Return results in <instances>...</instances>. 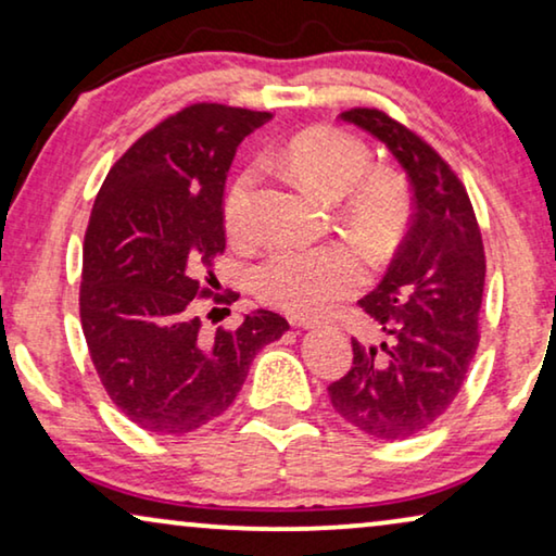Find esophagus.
I'll list each match as a JSON object with an SVG mask.
<instances>
[{"instance_id":"esophagus-1","label":"esophagus","mask_w":556,"mask_h":556,"mask_svg":"<svg viewBox=\"0 0 556 556\" xmlns=\"http://www.w3.org/2000/svg\"><path fill=\"white\" fill-rule=\"evenodd\" d=\"M295 326H301V329H316L318 321H314V318H299Z\"/></svg>"}]
</instances>
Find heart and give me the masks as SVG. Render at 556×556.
I'll use <instances>...</instances> for the list:
<instances>
[{
	"instance_id": "b5f03b06",
	"label": "heart",
	"mask_w": 556,
	"mask_h": 556,
	"mask_svg": "<svg viewBox=\"0 0 556 556\" xmlns=\"http://www.w3.org/2000/svg\"><path fill=\"white\" fill-rule=\"evenodd\" d=\"M278 162L311 194L337 202L362 238L387 242L407 225L413 197L397 172L371 169V151L359 136L339 126H311L291 136ZM255 174L242 172L225 200L227 235H250V197ZM364 283L359 257L344 248H276L253 273V288L265 303L288 314L314 316Z\"/></svg>"
}]
</instances>
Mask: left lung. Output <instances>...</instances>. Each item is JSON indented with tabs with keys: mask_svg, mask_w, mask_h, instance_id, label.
Returning a JSON list of instances; mask_svg holds the SVG:
<instances>
[{
	"mask_svg": "<svg viewBox=\"0 0 556 556\" xmlns=\"http://www.w3.org/2000/svg\"><path fill=\"white\" fill-rule=\"evenodd\" d=\"M349 124L392 151L413 185L415 215L387 276L359 306L387 339H352V369L329 384L337 413L371 438L405 440L458 397L478 349L485 253L473 204L451 164L379 109H349Z\"/></svg>",
	"mask_w": 556,
	"mask_h": 556,
	"instance_id": "left-lung-1",
	"label": "left lung"
}]
</instances>
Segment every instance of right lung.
Masks as SVG:
<instances>
[{
    "instance_id": "1",
    "label": "right lung",
    "mask_w": 556,
    "mask_h": 556,
    "mask_svg": "<svg viewBox=\"0 0 556 556\" xmlns=\"http://www.w3.org/2000/svg\"><path fill=\"white\" fill-rule=\"evenodd\" d=\"M268 111L192 103L134 141L111 166L83 240L80 324L113 405L156 435L192 432L232 405L250 364L288 321L255 311L204 331L225 253L223 192L235 149ZM217 311V308H212Z\"/></svg>"
}]
</instances>
